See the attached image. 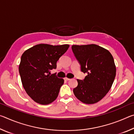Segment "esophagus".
Instances as JSON below:
<instances>
[{
	"label": "esophagus",
	"instance_id": "34e87169",
	"mask_svg": "<svg viewBox=\"0 0 134 134\" xmlns=\"http://www.w3.org/2000/svg\"><path fill=\"white\" fill-rule=\"evenodd\" d=\"M64 80H66V81H69V80H70V79H69V78H67V77H65L64 78Z\"/></svg>",
	"mask_w": 134,
	"mask_h": 134
}]
</instances>
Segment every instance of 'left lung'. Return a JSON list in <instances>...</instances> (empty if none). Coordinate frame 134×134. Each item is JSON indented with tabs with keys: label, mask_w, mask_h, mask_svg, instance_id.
<instances>
[{
	"label": "left lung",
	"mask_w": 134,
	"mask_h": 134,
	"mask_svg": "<svg viewBox=\"0 0 134 134\" xmlns=\"http://www.w3.org/2000/svg\"><path fill=\"white\" fill-rule=\"evenodd\" d=\"M71 48L81 71L87 73L83 80H77L74 94L84 103L98 102L109 91L116 76L113 56L108 49L96 44L73 45Z\"/></svg>",
	"instance_id": "8db88e82"
}]
</instances>
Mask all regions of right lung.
<instances>
[{"instance_id":"obj_1","label":"right lung","mask_w":134,"mask_h":134,"mask_svg":"<svg viewBox=\"0 0 134 134\" xmlns=\"http://www.w3.org/2000/svg\"><path fill=\"white\" fill-rule=\"evenodd\" d=\"M70 45L40 44L22 54L19 71L22 86L28 96L41 105H48L58 96L64 79L51 74L57 62Z\"/></svg>"}]
</instances>
